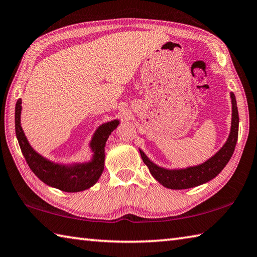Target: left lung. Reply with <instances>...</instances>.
Masks as SVG:
<instances>
[{"mask_svg": "<svg viewBox=\"0 0 257 257\" xmlns=\"http://www.w3.org/2000/svg\"><path fill=\"white\" fill-rule=\"evenodd\" d=\"M231 98V127L230 133L227 141L222 146L217 154H214L211 158H209L203 164L190 166L186 168L178 169H167L155 163L148 158L147 155L141 149L140 155L142 157L143 163H145L150 173L161 185L170 188V190H186V188L195 187L202 185V184L208 183L211 179L221 173V170L226 167L228 161L230 160L231 156L235 150L237 139H238V125H239V117H238V108L235 94L230 92Z\"/></svg>", "mask_w": 257, "mask_h": 257, "instance_id": "8db88e82", "label": "left lung"}]
</instances>
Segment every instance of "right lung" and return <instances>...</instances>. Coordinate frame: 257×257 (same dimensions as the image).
<instances>
[{"label":"right lung","instance_id":"add662e5","mask_svg":"<svg viewBox=\"0 0 257 257\" xmlns=\"http://www.w3.org/2000/svg\"><path fill=\"white\" fill-rule=\"evenodd\" d=\"M21 99L16 103V134L20 149L27 164L40 181L63 192H81L88 190L100 178L105 167V146L111 132L118 126L119 120L114 119L99 126L90 141L93 152L91 160L85 163L58 164L39 155L33 149L21 127Z\"/></svg>","mask_w":257,"mask_h":257}]
</instances>
